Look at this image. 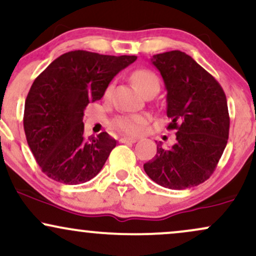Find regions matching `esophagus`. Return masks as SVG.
Returning <instances> with one entry per match:
<instances>
[{
    "mask_svg": "<svg viewBox=\"0 0 256 256\" xmlns=\"http://www.w3.org/2000/svg\"><path fill=\"white\" fill-rule=\"evenodd\" d=\"M120 143H136V138H130V137H122L119 140Z\"/></svg>",
    "mask_w": 256,
    "mask_h": 256,
    "instance_id": "1",
    "label": "esophagus"
}]
</instances>
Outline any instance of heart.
<instances>
[{"mask_svg": "<svg viewBox=\"0 0 256 256\" xmlns=\"http://www.w3.org/2000/svg\"><path fill=\"white\" fill-rule=\"evenodd\" d=\"M132 80L136 86L143 94L154 88L160 86L158 78L154 73L148 70H138L132 74ZM110 88H108L107 94L110 92ZM150 122V116L148 114H122L116 116L110 122V128L120 134H128V136H137L144 131L146 126Z\"/></svg>", "mask_w": 256, "mask_h": 256, "instance_id": "b5f03b06", "label": "heart"}]
</instances>
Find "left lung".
<instances>
[{
	"mask_svg": "<svg viewBox=\"0 0 256 256\" xmlns=\"http://www.w3.org/2000/svg\"><path fill=\"white\" fill-rule=\"evenodd\" d=\"M167 91V128L176 130V143L143 167L152 180L164 188L183 190L204 183L218 165L228 143L230 116L218 82L180 50L154 55Z\"/></svg>",
	"mask_w": 256,
	"mask_h": 256,
	"instance_id": "obj_1",
	"label": "left lung"
}]
</instances>
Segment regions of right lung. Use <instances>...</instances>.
Segmentation results:
<instances>
[{"instance_id": "right-lung-1", "label": "right lung", "mask_w": 256, "mask_h": 256, "mask_svg": "<svg viewBox=\"0 0 256 256\" xmlns=\"http://www.w3.org/2000/svg\"><path fill=\"white\" fill-rule=\"evenodd\" d=\"M134 55L64 52L34 79L25 101L24 130L42 171L64 184H80L101 171L116 140L107 132L84 137V110L104 96Z\"/></svg>"}]
</instances>
